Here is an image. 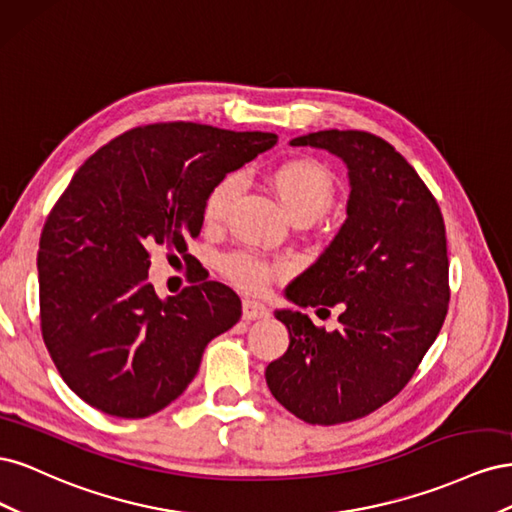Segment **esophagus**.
<instances>
[{"label": "esophagus", "instance_id": "esophagus-1", "mask_svg": "<svg viewBox=\"0 0 512 512\" xmlns=\"http://www.w3.org/2000/svg\"><path fill=\"white\" fill-rule=\"evenodd\" d=\"M269 316V309L258 303V301H243V320H260V318H267Z\"/></svg>", "mask_w": 512, "mask_h": 512}]
</instances>
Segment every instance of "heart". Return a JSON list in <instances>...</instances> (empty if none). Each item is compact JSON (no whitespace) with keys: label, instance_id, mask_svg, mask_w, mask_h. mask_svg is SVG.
<instances>
[{"label":"heart","instance_id":"obj_1","mask_svg":"<svg viewBox=\"0 0 512 512\" xmlns=\"http://www.w3.org/2000/svg\"><path fill=\"white\" fill-rule=\"evenodd\" d=\"M271 183L297 222L318 220L335 198L333 173L314 158H292L282 162L271 173ZM239 190L241 175L237 173H230L215 183L205 200V222L220 224ZM222 269L232 284L247 292H262L273 275L269 262L254 252H235L226 256Z\"/></svg>","mask_w":512,"mask_h":512}]
</instances>
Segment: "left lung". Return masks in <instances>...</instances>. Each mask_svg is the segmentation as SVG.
<instances>
[{
  "label": "left lung",
  "instance_id": "8db88e82",
  "mask_svg": "<svg viewBox=\"0 0 512 512\" xmlns=\"http://www.w3.org/2000/svg\"><path fill=\"white\" fill-rule=\"evenodd\" d=\"M290 145L327 149L348 166L344 226L286 288L301 307L339 305L342 329L329 333L307 314L277 309L290 346L265 378L301 421L339 425L391 401L436 342L451 299L446 230L423 179L380 136L322 130Z\"/></svg>",
  "mask_w": 512,
  "mask_h": 512
}]
</instances>
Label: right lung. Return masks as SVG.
Returning a JSON list of instances; mask_svg holds the SVG:
<instances>
[{"label": "right lung", "mask_w": 512, "mask_h": 512, "mask_svg": "<svg viewBox=\"0 0 512 512\" xmlns=\"http://www.w3.org/2000/svg\"><path fill=\"white\" fill-rule=\"evenodd\" d=\"M275 143L271 132L151 123L76 170L42 228L40 329L89 406L119 418L160 412L188 389L211 339L239 322L241 299L203 275L160 299L149 254L188 262L185 239L200 235L209 190Z\"/></svg>", "instance_id": "1"}]
</instances>
